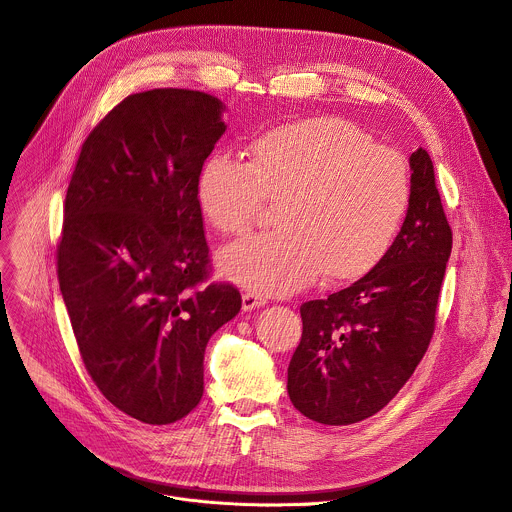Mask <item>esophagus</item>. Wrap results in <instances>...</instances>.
Returning <instances> with one entry per match:
<instances>
[{
	"label": "esophagus",
	"instance_id": "34e87169",
	"mask_svg": "<svg viewBox=\"0 0 512 512\" xmlns=\"http://www.w3.org/2000/svg\"><path fill=\"white\" fill-rule=\"evenodd\" d=\"M266 304V298L254 290H246L242 294V309L244 311H252V309H258V306H264Z\"/></svg>",
	"mask_w": 512,
	"mask_h": 512
}]
</instances>
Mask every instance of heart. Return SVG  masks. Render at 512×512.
<instances>
[{
  "mask_svg": "<svg viewBox=\"0 0 512 512\" xmlns=\"http://www.w3.org/2000/svg\"><path fill=\"white\" fill-rule=\"evenodd\" d=\"M197 206L224 236H244L268 197L278 228L222 254L228 278L282 294L315 280L345 282L369 272L389 250L410 206L405 157L357 125L321 117L272 129L250 159L214 153L197 177Z\"/></svg>",
  "mask_w": 512,
  "mask_h": 512,
  "instance_id": "obj_1",
  "label": "heart"
}]
</instances>
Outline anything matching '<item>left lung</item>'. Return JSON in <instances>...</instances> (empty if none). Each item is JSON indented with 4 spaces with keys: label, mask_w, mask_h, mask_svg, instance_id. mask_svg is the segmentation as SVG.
Here are the masks:
<instances>
[{
    "label": "left lung",
    "mask_w": 512,
    "mask_h": 512,
    "mask_svg": "<svg viewBox=\"0 0 512 512\" xmlns=\"http://www.w3.org/2000/svg\"><path fill=\"white\" fill-rule=\"evenodd\" d=\"M412 195L387 254L351 286L300 306L288 395L313 422L349 426L397 395L428 351L452 228L426 149L410 157Z\"/></svg>",
    "instance_id": "obj_1"
}]
</instances>
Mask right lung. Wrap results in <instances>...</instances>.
<instances>
[{"label": "right lung", "mask_w": 512, "mask_h": 512, "mask_svg": "<svg viewBox=\"0 0 512 512\" xmlns=\"http://www.w3.org/2000/svg\"><path fill=\"white\" fill-rule=\"evenodd\" d=\"M206 92L131 94L82 143L64 201L58 282L82 363L117 410L165 426L203 395L210 337L242 309L210 282L197 177L224 135Z\"/></svg>", "instance_id": "right-lung-1"}]
</instances>
